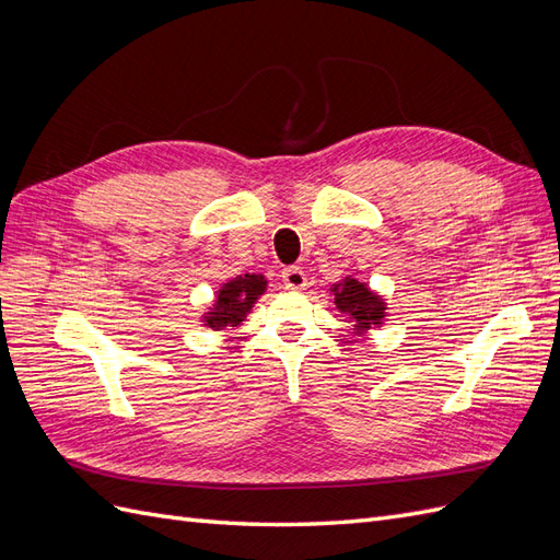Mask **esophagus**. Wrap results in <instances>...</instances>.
Wrapping results in <instances>:
<instances>
[{
  "instance_id": "1",
  "label": "esophagus",
  "mask_w": 560,
  "mask_h": 560,
  "mask_svg": "<svg viewBox=\"0 0 560 560\" xmlns=\"http://www.w3.org/2000/svg\"><path fill=\"white\" fill-rule=\"evenodd\" d=\"M282 282L290 287V290H303V287L308 284V278L299 266H290L282 270Z\"/></svg>"
}]
</instances>
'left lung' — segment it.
<instances>
[{
    "mask_svg": "<svg viewBox=\"0 0 560 560\" xmlns=\"http://www.w3.org/2000/svg\"><path fill=\"white\" fill-rule=\"evenodd\" d=\"M329 294H334L336 311H341L352 325L354 336H364L369 329L385 325L387 303L366 282L346 276L329 287Z\"/></svg>",
    "mask_w": 560,
    "mask_h": 560,
    "instance_id": "1",
    "label": "left lung"
}]
</instances>
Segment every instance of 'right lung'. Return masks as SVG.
Here are the masks:
<instances>
[{
	"label": "right lung",
	"mask_w": 560,
	"mask_h": 560,
	"mask_svg": "<svg viewBox=\"0 0 560 560\" xmlns=\"http://www.w3.org/2000/svg\"><path fill=\"white\" fill-rule=\"evenodd\" d=\"M268 280L261 273H245L235 276L233 280L219 287L214 301L208 311L200 315L202 327L212 331H224L229 327H241L247 313L254 308V303L264 296Z\"/></svg>",
	"instance_id": "obj_1"
}]
</instances>
